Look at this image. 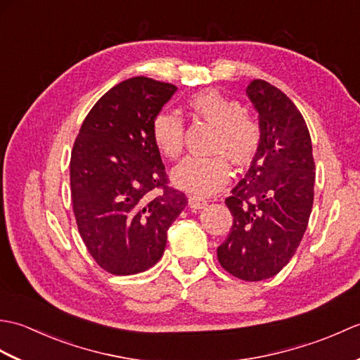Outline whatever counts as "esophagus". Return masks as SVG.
Returning <instances> with one entry per match:
<instances>
[{
	"mask_svg": "<svg viewBox=\"0 0 360 360\" xmlns=\"http://www.w3.org/2000/svg\"><path fill=\"white\" fill-rule=\"evenodd\" d=\"M188 205H190V209H193V210H201V209L205 207V205H207V201H205L204 198H201V196L190 195L188 196Z\"/></svg>",
	"mask_w": 360,
	"mask_h": 360,
	"instance_id": "obj_1",
	"label": "esophagus"
}]
</instances>
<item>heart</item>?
Here are the masks:
<instances>
[{
	"label": "heart",
	"mask_w": 360,
	"mask_h": 360,
	"mask_svg": "<svg viewBox=\"0 0 360 360\" xmlns=\"http://www.w3.org/2000/svg\"><path fill=\"white\" fill-rule=\"evenodd\" d=\"M187 111L215 127L212 158H186L172 170L176 187L196 196L217 193L231 179V164L248 165L262 143V125L244 112L243 105L218 91H201L188 98ZM184 122L170 112H159L151 122V141L167 159H176L184 150Z\"/></svg>",
	"instance_id": "1"
}]
</instances>
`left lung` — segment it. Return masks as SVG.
I'll use <instances>...</instances> for the list:
<instances>
[{
    "instance_id": "obj_1",
    "label": "left lung",
    "mask_w": 360,
    "mask_h": 360,
    "mask_svg": "<svg viewBox=\"0 0 360 360\" xmlns=\"http://www.w3.org/2000/svg\"><path fill=\"white\" fill-rule=\"evenodd\" d=\"M246 93L258 112L262 143L244 179L226 198L233 223L217 254L233 277L259 281L277 275L303 238L316 165L307 122L292 101L259 79Z\"/></svg>"
}]
</instances>
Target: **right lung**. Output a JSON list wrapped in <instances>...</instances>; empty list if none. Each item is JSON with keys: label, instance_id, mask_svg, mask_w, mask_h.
<instances>
[{"label": "right lung", "instance_id": "right-lung-1", "mask_svg": "<svg viewBox=\"0 0 360 360\" xmlns=\"http://www.w3.org/2000/svg\"><path fill=\"white\" fill-rule=\"evenodd\" d=\"M148 77L120 82L91 108L71 153V200L83 243L114 275L150 269L162 257L167 231L187 205L168 186L151 122L176 93ZM160 188L163 193L153 197Z\"/></svg>", "mask_w": 360, "mask_h": 360}]
</instances>
